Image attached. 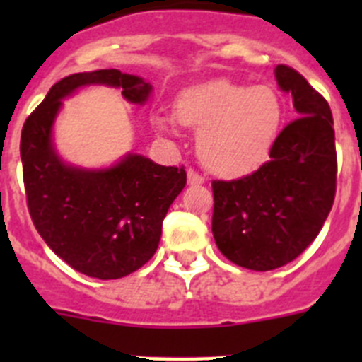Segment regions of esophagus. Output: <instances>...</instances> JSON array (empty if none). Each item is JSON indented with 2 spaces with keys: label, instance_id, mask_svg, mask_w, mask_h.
<instances>
[{
  "label": "esophagus",
  "instance_id": "1",
  "mask_svg": "<svg viewBox=\"0 0 362 362\" xmlns=\"http://www.w3.org/2000/svg\"><path fill=\"white\" fill-rule=\"evenodd\" d=\"M204 183V177L197 174L196 170H188V185H201Z\"/></svg>",
  "mask_w": 362,
  "mask_h": 362
}]
</instances>
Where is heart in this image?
<instances>
[{
  "label": "heart",
  "instance_id": "b5f03b06",
  "mask_svg": "<svg viewBox=\"0 0 362 362\" xmlns=\"http://www.w3.org/2000/svg\"><path fill=\"white\" fill-rule=\"evenodd\" d=\"M283 112L281 98L272 86L233 81L192 88L175 105L177 119L199 130L197 150L204 166L230 177L250 174L267 161Z\"/></svg>",
  "mask_w": 362,
  "mask_h": 362
}]
</instances>
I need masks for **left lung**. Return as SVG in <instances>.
<instances>
[{
  "label": "left lung",
  "mask_w": 362,
  "mask_h": 362,
  "mask_svg": "<svg viewBox=\"0 0 362 362\" xmlns=\"http://www.w3.org/2000/svg\"><path fill=\"white\" fill-rule=\"evenodd\" d=\"M297 119L277 136L270 161L232 181H212V233L238 267L276 270L306 250L330 214L337 187L330 105L297 70L277 65Z\"/></svg>",
  "instance_id": "left-lung-1"
}]
</instances>
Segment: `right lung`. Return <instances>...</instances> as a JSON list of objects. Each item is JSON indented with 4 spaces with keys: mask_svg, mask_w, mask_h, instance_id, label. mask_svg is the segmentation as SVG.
<instances>
[{
    "mask_svg": "<svg viewBox=\"0 0 362 362\" xmlns=\"http://www.w3.org/2000/svg\"><path fill=\"white\" fill-rule=\"evenodd\" d=\"M121 88L130 103H145L152 85L107 69L57 81L21 130V163L32 223L56 255L95 279H119L156 254L166 212L187 185V172L129 153L105 170L65 165L52 145L62 99L85 85Z\"/></svg>",
    "mask_w": 362,
    "mask_h": 362,
    "instance_id": "right-lung-1",
    "label": "right lung"
}]
</instances>
